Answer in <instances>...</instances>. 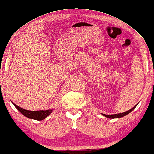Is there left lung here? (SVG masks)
<instances>
[{
	"mask_svg": "<svg viewBox=\"0 0 154 154\" xmlns=\"http://www.w3.org/2000/svg\"><path fill=\"white\" fill-rule=\"evenodd\" d=\"M136 106L137 105H136L133 108H131V109H130V110L128 111H126L125 112H123V113H120V114H112V115H107V114H103V115L105 116L106 117H107V118H109V119H114V118H121V117H123L124 116L127 115V114H128L129 113H130V112L133 110V109L136 108Z\"/></svg>",
	"mask_w": 154,
	"mask_h": 154,
	"instance_id": "left-lung-1",
	"label": "left lung"
}]
</instances>
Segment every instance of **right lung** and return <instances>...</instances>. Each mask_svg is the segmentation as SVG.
<instances>
[{
	"instance_id": "1",
	"label": "right lung",
	"mask_w": 154,
	"mask_h": 154,
	"mask_svg": "<svg viewBox=\"0 0 154 154\" xmlns=\"http://www.w3.org/2000/svg\"><path fill=\"white\" fill-rule=\"evenodd\" d=\"M13 103V102H12ZM13 104L14 106L16 107V109H18L19 112H20L24 116L27 117L29 119H34V120L37 121H42L43 119L46 118L49 114L52 112V109H48V110H40V111H29L26 110L25 109H23L16 106L15 103Z\"/></svg>"
}]
</instances>
